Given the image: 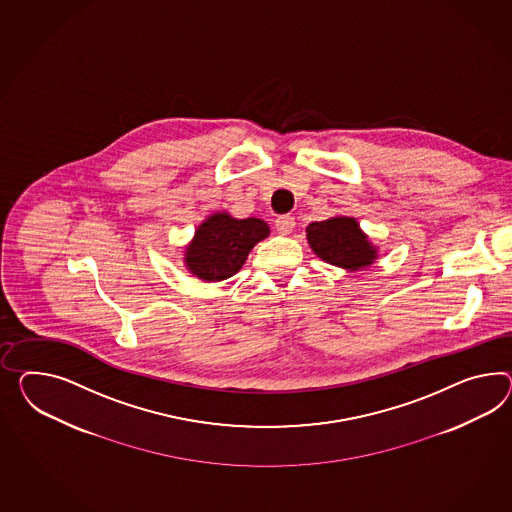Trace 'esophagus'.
Wrapping results in <instances>:
<instances>
[{
	"mask_svg": "<svg viewBox=\"0 0 512 512\" xmlns=\"http://www.w3.org/2000/svg\"><path fill=\"white\" fill-rule=\"evenodd\" d=\"M275 226L278 234L288 236V234L293 232V228H295V219H293V217H289V215H282V217H278V219H276Z\"/></svg>",
	"mask_w": 512,
	"mask_h": 512,
	"instance_id": "34e87169",
	"label": "esophagus"
}]
</instances>
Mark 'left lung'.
I'll return each instance as SVG.
<instances>
[{
    "instance_id": "8db88e82",
    "label": "left lung",
    "mask_w": 512,
    "mask_h": 512,
    "mask_svg": "<svg viewBox=\"0 0 512 512\" xmlns=\"http://www.w3.org/2000/svg\"><path fill=\"white\" fill-rule=\"evenodd\" d=\"M306 239L323 262L347 271L369 267L377 260V247L362 232L354 217H330L308 224Z\"/></svg>"
}]
</instances>
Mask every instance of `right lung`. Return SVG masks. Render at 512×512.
Listing matches in <instances>:
<instances>
[{
  "instance_id": "1",
  "label": "right lung",
  "mask_w": 512,
  "mask_h": 512,
  "mask_svg": "<svg viewBox=\"0 0 512 512\" xmlns=\"http://www.w3.org/2000/svg\"><path fill=\"white\" fill-rule=\"evenodd\" d=\"M267 236L269 226L262 219H234L226 211L213 213L185 247V267L204 282H221L236 275L252 247Z\"/></svg>"
}]
</instances>
